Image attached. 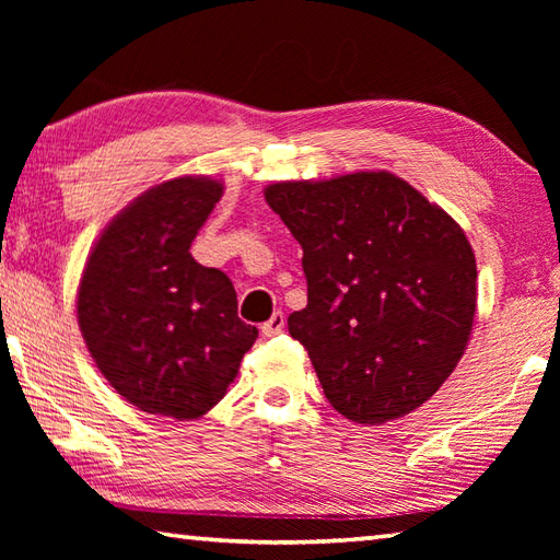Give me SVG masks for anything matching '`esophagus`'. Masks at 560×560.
Here are the masks:
<instances>
[{"mask_svg": "<svg viewBox=\"0 0 560 560\" xmlns=\"http://www.w3.org/2000/svg\"><path fill=\"white\" fill-rule=\"evenodd\" d=\"M283 327H287V317H283V313H273L265 325H261V335L265 337H277L283 331Z\"/></svg>", "mask_w": 560, "mask_h": 560, "instance_id": "obj_1", "label": "esophagus"}]
</instances>
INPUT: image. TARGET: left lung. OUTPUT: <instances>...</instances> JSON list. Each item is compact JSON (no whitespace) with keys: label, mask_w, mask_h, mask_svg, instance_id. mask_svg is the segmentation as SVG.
I'll use <instances>...</instances> for the list:
<instances>
[{"label":"left lung","mask_w":560,"mask_h":560,"mask_svg":"<svg viewBox=\"0 0 560 560\" xmlns=\"http://www.w3.org/2000/svg\"><path fill=\"white\" fill-rule=\"evenodd\" d=\"M303 247L307 305L289 331L341 416L385 423L455 371L477 313V259L455 219L387 171L273 183Z\"/></svg>","instance_id":"8db88e82"}]
</instances>
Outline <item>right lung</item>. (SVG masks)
I'll return each instance as SVG.
<instances>
[{"mask_svg": "<svg viewBox=\"0 0 560 560\" xmlns=\"http://www.w3.org/2000/svg\"><path fill=\"white\" fill-rule=\"evenodd\" d=\"M221 195L192 175L151 187L101 233L81 273V337L117 395L147 413L205 416L257 339L231 279L189 253Z\"/></svg>", "mask_w": 560, "mask_h": 560, "instance_id": "1", "label": "right lung"}]
</instances>
